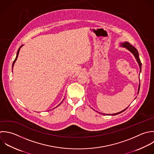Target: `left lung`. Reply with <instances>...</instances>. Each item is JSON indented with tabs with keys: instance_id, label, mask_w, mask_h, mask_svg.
<instances>
[{
	"instance_id": "left-lung-1",
	"label": "left lung",
	"mask_w": 154,
	"mask_h": 154,
	"mask_svg": "<svg viewBox=\"0 0 154 154\" xmlns=\"http://www.w3.org/2000/svg\"><path fill=\"white\" fill-rule=\"evenodd\" d=\"M120 46L122 47H125L128 50H129L131 53H133V54L134 55V56L135 57L138 64H139V68H140V72H141L142 71V63H141V61L140 60V58H139V52L137 51V50L133 45H131L128 42H121L120 44ZM140 75V74H139ZM140 83H139V88H138V93L139 94V90H140ZM136 99V98H135ZM128 107H127L125 109L122 110L121 112H119L118 113H114V114H109V115H118V114H120L122 112H124ZM99 113H101V114H103V115H108V114H105V113H100L98 112Z\"/></svg>"
}]
</instances>
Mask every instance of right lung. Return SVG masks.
<instances>
[{
    "label": "right lung",
    "instance_id": "1",
    "mask_svg": "<svg viewBox=\"0 0 154 154\" xmlns=\"http://www.w3.org/2000/svg\"><path fill=\"white\" fill-rule=\"evenodd\" d=\"M23 45H21V46H20V48H18V51H17V56H16V57H15V60H14V62H13V63H12V69H13V67H14V63H15V61H16V60H17V57H18V53H19V51H20V48H21V47H22V46H23ZM63 100H64V99H63ZM63 100H62V101H63ZM61 103H62V102H61V103H60V104H59V105H58V106H57V107H58V106H59V105H60V104H61ZM56 107H55V108H56Z\"/></svg>",
    "mask_w": 154,
    "mask_h": 154
}]
</instances>
